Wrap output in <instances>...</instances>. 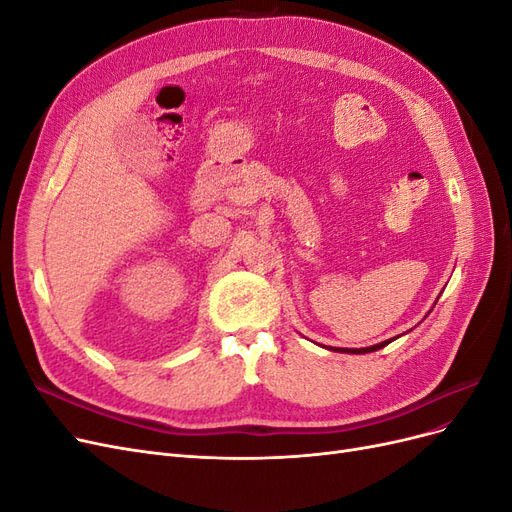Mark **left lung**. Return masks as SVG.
<instances>
[{
	"instance_id": "left-lung-1",
	"label": "left lung",
	"mask_w": 512,
	"mask_h": 512,
	"mask_svg": "<svg viewBox=\"0 0 512 512\" xmlns=\"http://www.w3.org/2000/svg\"><path fill=\"white\" fill-rule=\"evenodd\" d=\"M393 342V339H386V342H380L376 346H369V348H329V350H335V352H348V354H367V352H376L384 346H389Z\"/></svg>"
}]
</instances>
